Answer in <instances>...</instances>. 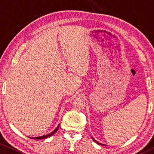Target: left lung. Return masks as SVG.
I'll return each mask as SVG.
<instances>
[{
	"instance_id": "obj_1",
	"label": "left lung",
	"mask_w": 154,
	"mask_h": 154,
	"mask_svg": "<svg viewBox=\"0 0 154 154\" xmlns=\"http://www.w3.org/2000/svg\"><path fill=\"white\" fill-rule=\"evenodd\" d=\"M92 139L94 140V142H96V143H98V145H103V144H102V143H98V141H96V140L95 139H93V138H92Z\"/></svg>"
}]
</instances>
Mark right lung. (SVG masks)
Listing matches in <instances>:
<instances>
[{"label":"right lung","instance_id":"right-lung-1","mask_svg":"<svg viewBox=\"0 0 154 154\" xmlns=\"http://www.w3.org/2000/svg\"><path fill=\"white\" fill-rule=\"evenodd\" d=\"M59 126H60V125H58V126H57L55 130H54L53 132H50V133L48 134L43 135V136H41V137H30V138H31V139H45V138L49 137L52 136V135H53L54 134H55V133H56V132H57V130H58V128H59Z\"/></svg>","mask_w":154,"mask_h":154}]
</instances>
